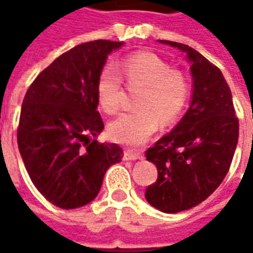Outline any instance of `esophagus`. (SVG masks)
Instances as JSON below:
<instances>
[{
    "instance_id": "1",
    "label": "esophagus",
    "mask_w": 253,
    "mask_h": 253,
    "mask_svg": "<svg viewBox=\"0 0 253 253\" xmlns=\"http://www.w3.org/2000/svg\"><path fill=\"white\" fill-rule=\"evenodd\" d=\"M142 159V154L137 153V152H130V150H126L123 153V160H130V161H134V160H141Z\"/></svg>"
}]
</instances>
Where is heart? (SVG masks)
Here are the masks:
<instances>
[{
    "label": "heart",
    "mask_w": 253,
    "mask_h": 253,
    "mask_svg": "<svg viewBox=\"0 0 253 253\" xmlns=\"http://www.w3.org/2000/svg\"><path fill=\"white\" fill-rule=\"evenodd\" d=\"M116 73L105 69L96 85L97 101L108 115L123 107L125 90L141 89L135 99L137 111L123 114L112 122L110 137L127 146L143 145L159 125L173 126L184 114L191 97V81L186 73L153 52H135L118 63Z\"/></svg>",
    "instance_id": "1"
}]
</instances>
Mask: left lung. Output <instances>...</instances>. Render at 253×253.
I'll list each match as a JSON object with an SVG mask.
<instances>
[{
	"mask_svg": "<svg viewBox=\"0 0 253 253\" xmlns=\"http://www.w3.org/2000/svg\"><path fill=\"white\" fill-rule=\"evenodd\" d=\"M187 54L194 77L192 101L179 125L145 152L157 167V180L145 198L163 212L195 207L228 173L239 139V119L222 73L191 47L160 41Z\"/></svg>",
	"mask_w": 253,
	"mask_h": 253,
	"instance_id": "1",
	"label": "left lung"
}]
</instances>
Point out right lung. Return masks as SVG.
I'll list each match as a JSON object with an SVG mask.
<instances>
[{
  "instance_id": "add662e5",
  "label": "right lung",
  "mask_w": 253,
  "mask_h": 253,
  "mask_svg": "<svg viewBox=\"0 0 253 253\" xmlns=\"http://www.w3.org/2000/svg\"><path fill=\"white\" fill-rule=\"evenodd\" d=\"M123 42L93 41L73 47L34 80L23 100L17 143L34 186L61 209L85 206L97 196L105 170L123 150L96 137L104 123L96 85L112 50Z\"/></svg>"
}]
</instances>
